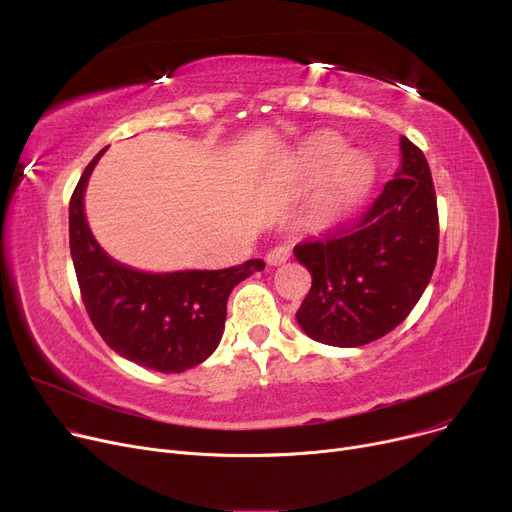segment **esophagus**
Masks as SVG:
<instances>
[{
    "instance_id": "34e87169",
    "label": "esophagus",
    "mask_w": 512,
    "mask_h": 512,
    "mask_svg": "<svg viewBox=\"0 0 512 512\" xmlns=\"http://www.w3.org/2000/svg\"><path fill=\"white\" fill-rule=\"evenodd\" d=\"M288 259H290V247H276V249H272L270 253H267V257H265L267 265H282Z\"/></svg>"
}]
</instances>
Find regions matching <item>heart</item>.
Returning <instances> with one entry per match:
<instances>
[{
	"label": "heart",
	"mask_w": 512,
	"mask_h": 512,
	"mask_svg": "<svg viewBox=\"0 0 512 512\" xmlns=\"http://www.w3.org/2000/svg\"><path fill=\"white\" fill-rule=\"evenodd\" d=\"M342 151L344 141L334 134H321L305 151V166L313 172H324L336 164L326 186V205L338 213L353 209L367 195L375 176L373 161L365 153L351 151L341 158Z\"/></svg>",
	"instance_id": "1"
}]
</instances>
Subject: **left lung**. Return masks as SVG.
<instances>
[{
	"label": "left lung",
	"mask_w": 512,
	"mask_h": 512,
	"mask_svg": "<svg viewBox=\"0 0 512 512\" xmlns=\"http://www.w3.org/2000/svg\"><path fill=\"white\" fill-rule=\"evenodd\" d=\"M400 170L361 218L294 247L311 274L297 311L303 332L330 346H363L413 311L438 259V203L427 159L400 139Z\"/></svg>",
	"instance_id": "8db88e82"
}]
</instances>
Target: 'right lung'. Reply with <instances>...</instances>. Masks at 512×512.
Here are the masks:
<instances>
[{"mask_svg":"<svg viewBox=\"0 0 512 512\" xmlns=\"http://www.w3.org/2000/svg\"><path fill=\"white\" fill-rule=\"evenodd\" d=\"M105 149L85 168L70 199V255L80 297L95 330L120 357L161 373L186 371L218 348L232 288L265 263L249 259L226 270L147 274L114 261L97 245L83 207L89 176Z\"/></svg>","mask_w":512,"mask_h":512,"instance_id":"right-lung-1","label":"right lung"}]
</instances>
